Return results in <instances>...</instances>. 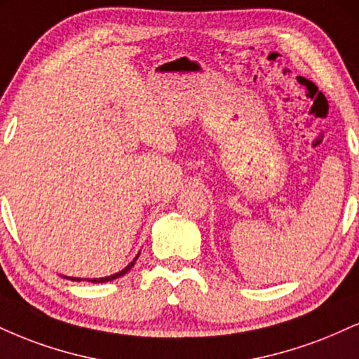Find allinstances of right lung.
<instances>
[{
    "instance_id": "right-lung-1",
    "label": "right lung",
    "mask_w": 359,
    "mask_h": 359,
    "mask_svg": "<svg viewBox=\"0 0 359 359\" xmlns=\"http://www.w3.org/2000/svg\"><path fill=\"white\" fill-rule=\"evenodd\" d=\"M138 256H140V252L137 254L135 259H133V261L127 267H123V269L118 271V273H115V274H111V276H107V278H93V279L86 278V279H81V278H70V276H63V278L65 279H70V280H76V283H80V280H88V283H109V280H114L116 278H122L123 274H127L128 271H130L132 267H133V264H135V261L138 259Z\"/></svg>"
}]
</instances>
